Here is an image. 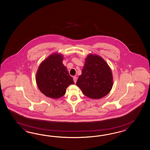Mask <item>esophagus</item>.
<instances>
[{"instance_id":"1","label":"esophagus","mask_w":150,"mask_h":150,"mask_svg":"<svg viewBox=\"0 0 150 150\" xmlns=\"http://www.w3.org/2000/svg\"><path fill=\"white\" fill-rule=\"evenodd\" d=\"M73 81H74V82L75 83H76V81H77V78L76 77H73Z\"/></svg>"}]
</instances>
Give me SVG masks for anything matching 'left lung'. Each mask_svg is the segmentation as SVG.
Here are the masks:
<instances>
[{
  "instance_id": "obj_1",
  "label": "left lung",
  "mask_w": 150,
  "mask_h": 150,
  "mask_svg": "<svg viewBox=\"0 0 150 150\" xmlns=\"http://www.w3.org/2000/svg\"><path fill=\"white\" fill-rule=\"evenodd\" d=\"M76 85L88 97L103 98L111 91L113 85L111 69L100 55L89 54L85 59L84 66Z\"/></svg>"
}]
</instances>
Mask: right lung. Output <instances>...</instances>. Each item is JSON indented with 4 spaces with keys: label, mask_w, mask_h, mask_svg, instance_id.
Listing matches in <instances>:
<instances>
[{
    "label": "right lung",
    "mask_w": 150,
    "mask_h": 150,
    "mask_svg": "<svg viewBox=\"0 0 150 150\" xmlns=\"http://www.w3.org/2000/svg\"><path fill=\"white\" fill-rule=\"evenodd\" d=\"M63 59L64 56L60 53L50 54L40 64L36 74L38 88L50 98L62 97L69 85L74 84L72 77L62 64Z\"/></svg>",
    "instance_id": "right-lung-1"
}]
</instances>
